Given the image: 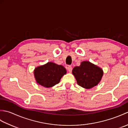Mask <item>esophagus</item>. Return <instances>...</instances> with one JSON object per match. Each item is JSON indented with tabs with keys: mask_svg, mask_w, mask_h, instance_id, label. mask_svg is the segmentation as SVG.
<instances>
[{
	"mask_svg": "<svg viewBox=\"0 0 128 128\" xmlns=\"http://www.w3.org/2000/svg\"><path fill=\"white\" fill-rule=\"evenodd\" d=\"M72 68L71 66H68V71L70 72H72Z\"/></svg>",
	"mask_w": 128,
	"mask_h": 128,
	"instance_id": "obj_1",
	"label": "esophagus"
}]
</instances>
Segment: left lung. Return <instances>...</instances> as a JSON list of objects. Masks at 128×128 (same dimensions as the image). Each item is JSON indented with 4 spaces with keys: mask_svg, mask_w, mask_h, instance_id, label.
<instances>
[{
    "mask_svg": "<svg viewBox=\"0 0 128 128\" xmlns=\"http://www.w3.org/2000/svg\"><path fill=\"white\" fill-rule=\"evenodd\" d=\"M72 72L78 85L85 88L96 86L103 74L101 69L88 61L82 62L79 66L74 67Z\"/></svg>",
    "mask_w": 128,
    "mask_h": 128,
    "instance_id": "1",
    "label": "left lung"
}]
</instances>
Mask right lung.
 Returning <instances> with one entry per match:
<instances>
[{"mask_svg":"<svg viewBox=\"0 0 128 128\" xmlns=\"http://www.w3.org/2000/svg\"><path fill=\"white\" fill-rule=\"evenodd\" d=\"M66 73V70L63 66L52 62L36 68L34 72L37 82L46 88H50L58 84Z\"/></svg>","mask_w":128,"mask_h":128,"instance_id":"right-lung-1","label":"right lung"}]
</instances>
